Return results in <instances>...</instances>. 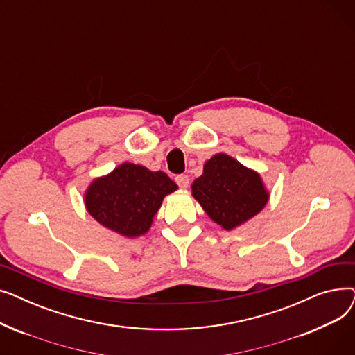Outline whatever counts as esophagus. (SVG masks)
<instances>
[{
  "label": "esophagus",
  "instance_id": "34e87169",
  "mask_svg": "<svg viewBox=\"0 0 355 355\" xmlns=\"http://www.w3.org/2000/svg\"><path fill=\"white\" fill-rule=\"evenodd\" d=\"M175 182L178 184V187L187 189L189 184H190V178H189V175L181 174V175H177V177H175Z\"/></svg>",
  "mask_w": 355,
  "mask_h": 355
}]
</instances>
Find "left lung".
<instances>
[{"label":"left lung","mask_w":355,"mask_h":355,"mask_svg":"<svg viewBox=\"0 0 355 355\" xmlns=\"http://www.w3.org/2000/svg\"><path fill=\"white\" fill-rule=\"evenodd\" d=\"M191 193L202 210L225 230L245 225L269 201L260 174L227 154H216L204 164Z\"/></svg>","instance_id":"8db88e82"}]
</instances>
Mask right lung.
Returning <instances> with one entry per match:
<instances>
[{
  "mask_svg": "<svg viewBox=\"0 0 355 355\" xmlns=\"http://www.w3.org/2000/svg\"><path fill=\"white\" fill-rule=\"evenodd\" d=\"M177 189L178 185L162 171L123 162L90 182L85 206L103 227L134 239L149 230L164 197Z\"/></svg>",
  "mask_w": 355,
  "mask_h": 355,
  "instance_id": "obj_1",
  "label": "right lung"
}]
</instances>
